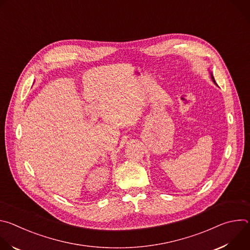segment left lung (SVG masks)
<instances>
[{"mask_svg": "<svg viewBox=\"0 0 250 250\" xmlns=\"http://www.w3.org/2000/svg\"><path fill=\"white\" fill-rule=\"evenodd\" d=\"M209 73H210V78H211L212 82H213V83H215V84L217 85V83H216V81H215V78H213V76H212V73H211V72H209Z\"/></svg>", "mask_w": 250, "mask_h": 250, "instance_id": "1", "label": "left lung"}]
</instances>
